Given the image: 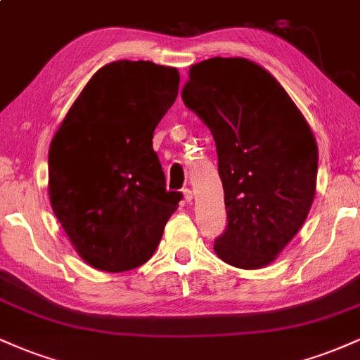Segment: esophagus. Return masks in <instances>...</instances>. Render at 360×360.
Returning a JSON list of instances; mask_svg holds the SVG:
<instances>
[{
  "label": "esophagus",
  "mask_w": 360,
  "mask_h": 360,
  "mask_svg": "<svg viewBox=\"0 0 360 360\" xmlns=\"http://www.w3.org/2000/svg\"><path fill=\"white\" fill-rule=\"evenodd\" d=\"M183 194H184V200L188 201V203H191V201H193V198H194V193L191 191V189H189V188H186L184 191H183Z\"/></svg>",
  "instance_id": "esophagus-1"
}]
</instances>
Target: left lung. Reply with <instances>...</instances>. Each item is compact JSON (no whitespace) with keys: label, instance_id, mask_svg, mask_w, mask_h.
Instances as JSON below:
<instances>
[{"label":"left lung","instance_id":"8db88e82","mask_svg":"<svg viewBox=\"0 0 360 360\" xmlns=\"http://www.w3.org/2000/svg\"><path fill=\"white\" fill-rule=\"evenodd\" d=\"M181 96L217 143L229 225L214 252L240 269L269 266L303 226L315 198L311 128L278 79L243 57L191 65Z\"/></svg>","mask_w":360,"mask_h":360}]
</instances>
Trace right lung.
Masks as SVG:
<instances>
[{
    "mask_svg": "<svg viewBox=\"0 0 360 360\" xmlns=\"http://www.w3.org/2000/svg\"><path fill=\"white\" fill-rule=\"evenodd\" d=\"M179 89L176 68L115 60L72 103L49 148V198L91 267L123 272L146 264L183 194L166 191L154 130Z\"/></svg>",
    "mask_w": 360,
    "mask_h": 360,
    "instance_id": "1",
    "label": "right lung"
}]
</instances>
